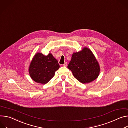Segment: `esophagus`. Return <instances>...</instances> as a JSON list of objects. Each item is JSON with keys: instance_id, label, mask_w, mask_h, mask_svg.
Masks as SVG:
<instances>
[{"instance_id": "obj_1", "label": "esophagus", "mask_w": 128, "mask_h": 128, "mask_svg": "<svg viewBox=\"0 0 128 128\" xmlns=\"http://www.w3.org/2000/svg\"><path fill=\"white\" fill-rule=\"evenodd\" d=\"M63 66H65V67H66V66H67V62H65V63H64V64L63 65Z\"/></svg>"}]
</instances>
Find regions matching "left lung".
<instances>
[{
  "mask_svg": "<svg viewBox=\"0 0 128 128\" xmlns=\"http://www.w3.org/2000/svg\"><path fill=\"white\" fill-rule=\"evenodd\" d=\"M67 67L72 72L74 78L83 84L96 80L100 71L99 64L94 54L86 48L72 54Z\"/></svg>",
  "mask_w": 128,
  "mask_h": 128,
  "instance_id": "1",
  "label": "left lung"
}]
</instances>
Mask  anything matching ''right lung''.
Instances as JSON below:
<instances>
[{"mask_svg": "<svg viewBox=\"0 0 128 128\" xmlns=\"http://www.w3.org/2000/svg\"><path fill=\"white\" fill-rule=\"evenodd\" d=\"M59 67L58 61L51 54L44 56L41 53H37L30 63L29 73L34 82L45 84L53 78Z\"/></svg>", "mask_w": 128, "mask_h": 128, "instance_id": "1", "label": "right lung"}]
</instances>
